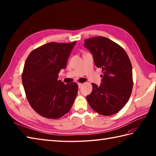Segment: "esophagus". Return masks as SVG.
<instances>
[{"mask_svg":"<svg viewBox=\"0 0 156 156\" xmlns=\"http://www.w3.org/2000/svg\"><path fill=\"white\" fill-rule=\"evenodd\" d=\"M82 84H82V83H78V87H79V88H80V87H82Z\"/></svg>","mask_w":156,"mask_h":156,"instance_id":"34e87169","label":"esophagus"}]
</instances>
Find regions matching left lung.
Segmentation results:
<instances>
[{
	"mask_svg": "<svg viewBox=\"0 0 156 156\" xmlns=\"http://www.w3.org/2000/svg\"><path fill=\"white\" fill-rule=\"evenodd\" d=\"M92 53L94 64L102 68L100 86L92 83V90L87 96L90 107L102 115L117 113L128 102L133 88L132 66L127 53L107 37H94L84 40Z\"/></svg>",
	"mask_w": 156,
	"mask_h": 156,
	"instance_id": "8db88e82",
	"label": "left lung"
}]
</instances>
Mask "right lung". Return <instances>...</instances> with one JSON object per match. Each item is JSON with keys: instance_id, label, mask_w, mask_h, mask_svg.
I'll return each instance as SVG.
<instances>
[{"instance_id": "obj_1", "label": "right lung", "mask_w": 156, "mask_h": 156, "mask_svg": "<svg viewBox=\"0 0 156 156\" xmlns=\"http://www.w3.org/2000/svg\"><path fill=\"white\" fill-rule=\"evenodd\" d=\"M75 44L48 43L34 49L26 59L22 73L26 97L34 110L45 118L62 117L70 110L77 96L76 82L65 84L58 80Z\"/></svg>"}]
</instances>
